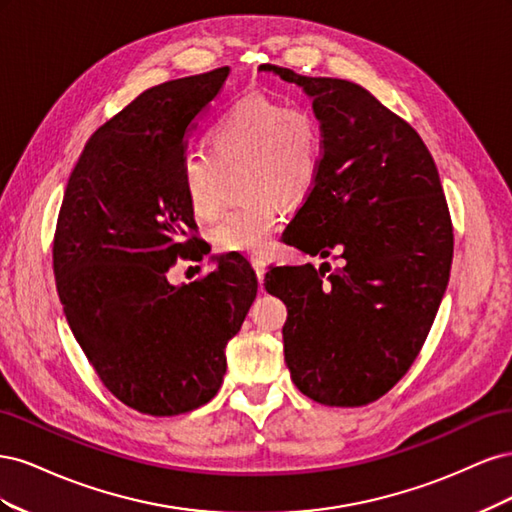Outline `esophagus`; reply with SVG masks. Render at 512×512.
I'll return each instance as SVG.
<instances>
[{
  "label": "esophagus",
  "instance_id": "obj_1",
  "mask_svg": "<svg viewBox=\"0 0 512 512\" xmlns=\"http://www.w3.org/2000/svg\"><path fill=\"white\" fill-rule=\"evenodd\" d=\"M252 267H254V271H256V277H258V282H260V286H262V280H265V271H267V262H265V258H252Z\"/></svg>",
  "mask_w": 512,
  "mask_h": 512
}]
</instances>
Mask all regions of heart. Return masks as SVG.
Returning a JSON list of instances; mask_svg holds the SVG:
<instances>
[{
    "instance_id": "1",
    "label": "heart",
    "mask_w": 512,
    "mask_h": 512,
    "mask_svg": "<svg viewBox=\"0 0 512 512\" xmlns=\"http://www.w3.org/2000/svg\"><path fill=\"white\" fill-rule=\"evenodd\" d=\"M209 151L183 153L179 177L190 209L211 220L224 205L228 175L245 196L211 228L224 254H265L282 224V203L301 205L312 194L322 166V130L305 106L265 94H247L215 119Z\"/></svg>"
}]
</instances>
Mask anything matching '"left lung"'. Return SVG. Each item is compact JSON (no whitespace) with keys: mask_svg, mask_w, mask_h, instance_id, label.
Returning a JSON list of instances; mask_svg holds the SVG:
<instances>
[{"mask_svg":"<svg viewBox=\"0 0 512 512\" xmlns=\"http://www.w3.org/2000/svg\"><path fill=\"white\" fill-rule=\"evenodd\" d=\"M260 70L303 87L322 130L320 177L288 243L342 260L265 277L288 307L290 378L318 404L367 406L408 374L451 275L453 222L438 168L410 123L361 85Z\"/></svg>","mask_w":512,"mask_h":512,"instance_id":"obj_1","label":"left lung"}]
</instances>
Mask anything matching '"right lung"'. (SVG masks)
I'll return each mask as SVG.
<instances>
[{
    "mask_svg": "<svg viewBox=\"0 0 512 512\" xmlns=\"http://www.w3.org/2000/svg\"><path fill=\"white\" fill-rule=\"evenodd\" d=\"M228 72L143 91L89 138L61 200L53 273L66 320L106 389L151 416L215 397L224 348L256 299V275L239 254L190 284L166 277L179 258L207 254L179 166Z\"/></svg>",
    "mask_w": 512,
    "mask_h": 512,
    "instance_id": "obj_1",
    "label": "right lung"
}]
</instances>
